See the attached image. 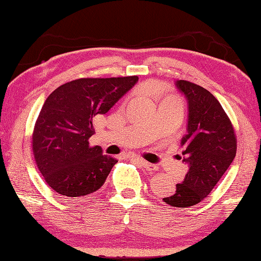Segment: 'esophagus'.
Listing matches in <instances>:
<instances>
[{"label": "esophagus", "mask_w": 261, "mask_h": 261, "mask_svg": "<svg viewBox=\"0 0 261 261\" xmlns=\"http://www.w3.org/2000/svg\"><path fill=\"white\" fill-rule=\"evenodd\" d=\"M137 161H138V163H139L141 167L145 168V169L148 170V171H155V170H158V167L155 165H152V163H149L147 161L140 160V159H138V160H137Z\"/></svg>", "instance_id": "esophagus-1"}]
</instances>
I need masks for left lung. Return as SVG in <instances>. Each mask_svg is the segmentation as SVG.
<instances>
[{
  "label": "left lung",
  "mask_w": 261,
  "mask_h": 261,
  "mask_svg": "<svg viewBox=\"0 0 261 261\" xmlns=\"http://www.w3.org/2000/svg\"><path fill=\"white\" fill-rule=\"evenodd\" d=\"M189 103L188 134L182 138L189 170L166 204L188 208L208 196L236 156L237 137L230 118L215 96L197 84L177 81Z\"/></svg>",
  "instance_id": "obj_1"
}]
</instances>
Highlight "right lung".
<instances>
[{"instance_id": "obj_1", "label": "right lung", "mask_w": 261, "mask_h": 261, "mask_svg": "<svg viewBox=\"0 0 261 261\" xmlns=\"http://www.w3.org/2000/svg\"><path fill=\"white\" fill-rule=\"evenodd\" d=\"M138 82L137 76L79 78L46 99L35 121L32 151L43 179L65 197H84L102 187L116 159L90 146L93 121Z\"/></svg>"}]
</instances>
